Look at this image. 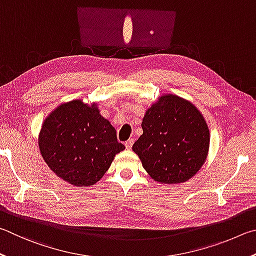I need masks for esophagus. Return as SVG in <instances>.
<instances>
[{
  "label": "esophagus",
  "instance_id": "1",
  "mask_svg": "<svg viewBox=\"0 0 256 256\" xmlns=\"http://www.w3.org/2000/svg\"><path fill=\"white\" fill-rule=\"evenodd\" d=\"M132 144H134V140H128L127 142H124L126 148H127V150H130V148H132Z\"/></svg>",
  "mask_w": 256,
  "mask_h": 256
}]
</instances>
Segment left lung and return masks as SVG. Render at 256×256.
<instances>
[{
	"label": "left lung",
	"instance_id": "1",
	"mask_svg": "<svg viewBox=\"0 0 256 256\" xmlns=\"http://www.w3.org/2000/svg\"><path fill=\"white\" fill-rule=\"evenodd\" d=\"M142 128V135L132 150L154 181L166 184L186 182L206 162L209 129L190 101L164 94L146 110Z\"/></svg>",
	"mask_w": 256,
	"mask_h": 256
}]
</instances>
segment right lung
I'll use <instances>...</instances> for the list:
<instances>
[{
  "label": "right lung",
  "instance_id": "obj_1",
  "mask_svg": "<svg viewBox=\"0 0 256 256\" xmlns=\"http://www.w3.org/2000/svg\"><path fill=\"white\" fill-rule=\"evenodd\" d=\"M39 150L49 168L75 186H93L124 150L116 129L96 103L73 100L58 106L44 119Z\"/></svg>",
  "mask_w": 256,
  "mask_h": 256
}]
</instances>
